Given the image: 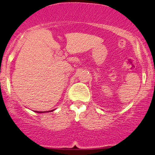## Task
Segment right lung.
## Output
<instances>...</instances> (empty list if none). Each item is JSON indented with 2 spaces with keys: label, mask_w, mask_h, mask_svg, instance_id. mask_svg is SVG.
Here are the masks:
<instances>
[{
  "label": "right lung",
  "mask_w": 155,
  "mask_h": 155,
  "mask_svg": "<svg viewBox=\"0 0 155 155\" xmlns=\"http://www.w3.org/2000/svg\"><path fill=\"white\" fill-rule=\"evenodd\" d=\"M54 111V110H51V111ZM35 112H37V113H46V112H49V111H35Z\"/></svg>",
  "instance_id": "right-lung-1"
}]
</instances>
